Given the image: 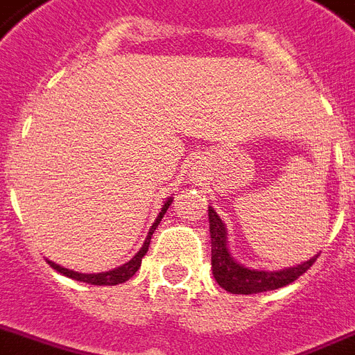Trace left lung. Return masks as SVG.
Here are the masks:
<instances>
[{
    "label": "left lung",
    "instance_id": "8db88e82",
    "mask_svg": "<svg viewBox=\"0 0 355 355\" xmlns=\"http://www.w3.org/2000/svg\"><path fill=\"white\" fill-rule=\"evenodd\" d=\"M208 223H210V240H212L214 279L218 281L221 288H225L231 294H259V292L281 288L305 274L318 257H311L309 261L296 264V266L283 268V270L250 268L240 264L231 255L229 243H227V227L212 207H208Z\"/></svg>",
    "mask_w": 355,
    "mask_h": 355
}]
</instances>
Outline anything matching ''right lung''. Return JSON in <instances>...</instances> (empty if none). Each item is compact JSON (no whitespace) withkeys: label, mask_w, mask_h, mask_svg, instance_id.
<instances>
[{"label":"right lung","mask_w":355,"mask_h":355,"mask_svg":"<svg viewBox=\"0 0 355 355\" xmlns=\"http://www.w3.org/2000/svg\"><path fill=\"white\" fill-rule=\"evenodd\" d=\"M173 202V197H167V201L162 205V210H159L158 218L154 220V223L150 225V229H148V234L147 238H145V242H143L141 250L137 251L132 259H130L128 262H124L123 266H117L113 268V270H110V272H100V274H80V272H74V270H69V268H63L59 266V264H55V262L48 261V264H50L53 270H58L59 274L67 275V277H70V279H76V281H81V283H89V285H119V283H124V281H128L132 275L139 270V266H141V259L145 257V253L148 251V243H150V236H153V232L156 231V227H158V223L162 221V218H164V214L167 212V208H169V205Z\"/></svg>","instance_id":"1"}]
</instances>
